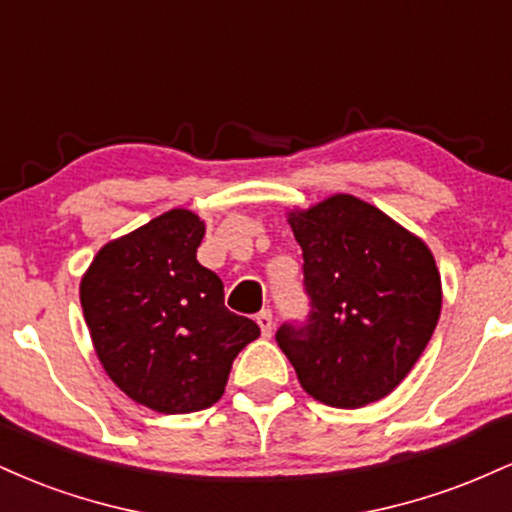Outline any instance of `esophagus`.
I'll return each mask as SVG.
<instances>
[{"mask_svg": "<svg viewBox=\"0 0 512 512\" xmlns=\"http://www.w3.org/2000/svg\"><path fill=\"white\" fill-rule=\"evenodd\" d=\"M257 325H260L262 330V337H272V330H274V317L269 310H262V313H257Z\"/></svg>", "mask_w": 512, "mask_h": 512, "instance_id": "obj_1", "label": "esophagus"}]
</instances>
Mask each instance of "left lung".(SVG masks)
<instances>
[{
  "label": "left lung",
  "mask_w": 512,
  "mask_h": 512,
  "mask_svg": "<svg viewBox=\"0 0 512 512\" xmlns=\"http://www.w3.org/2000/svg\"><path fill=\"white\" fill-rule=\"evenodd\" d=\"M303 250L308 322L276 332L310 397L358 409L390 395L424 354L443 286L419 236L354 195L291 209Z\"/></svg>",
  "instance_id": "8db88e82"
}]
</instances>
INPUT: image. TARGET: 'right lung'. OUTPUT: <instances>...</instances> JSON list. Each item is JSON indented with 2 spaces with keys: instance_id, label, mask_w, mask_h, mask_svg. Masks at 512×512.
<instances>
[{
  "instance_id": "1",
  "label": "right lung",
  "mask_w": 512,
  "mask_h": 512,
  "mask_svg": "<svg viewBox=\"0 0 512 512\" xmlns=\"http://www.w3.org/2000/svg\"><path fill=\"white\" fill-rule=\"evenodd\" d=\"M204 221L170 209L105 243L81 276L93 349L129 399L158 414L219 402L233 358L260 337L223 305V284L197 262Z\"/></svg>"
}]
</instances>
